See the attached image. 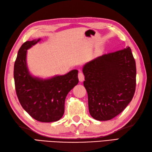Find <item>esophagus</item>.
<instances>
[{
  "label": "esophagus",
  "instance_id": "obj_1",
  "mask_svg": "<svg viewBox=\"0 0 152 152\" xmlns=\"http://www.w3.org/2000/svg\"><path fill=\"white\" fill-rule=\"evenodd\" d=\"M78 79L80 80V82H83L84 80V75L81 71H80L78 73Z\"/></svg>",
  "mask_w": 152,
  "mask_h": 152
}]
</instances>
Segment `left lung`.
<instances>
[{"label": "left lung", "mask_w": 152, "mask_h": 152, "mask_svg": "<svg viewBox=\"0 0 152 152\" xmlns=\"http://www.w3.org/2000/svg\"><path fill=\"white\" fill-rule=\"evenodd\" d=\"M82 71L89 114L96 120L114 118L131 101L136 88L137 69L130 47L90 61Z\"/></svg>", "instance_id": "obj_1"}]
</instances>
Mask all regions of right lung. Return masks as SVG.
<instances>
[{"mask_svg":"<svg viewBox=\"0 0 152 152\" xmlns=\"http://www.w3.org/2000/svg\"><path fill=\"white\" fill-rule=\"evenodd\" d=\"M40 40L27 41L19 48L14 69L15 91L23 108L32 118L41 122H53L64 114L66 95L78 83V71L72 70L48 79L32 76L27 64V50Z\"/></svg>","mask_w":152,"mask_h":152,"instance_id":"add662e5","label":"right lung"}]
</instances>
